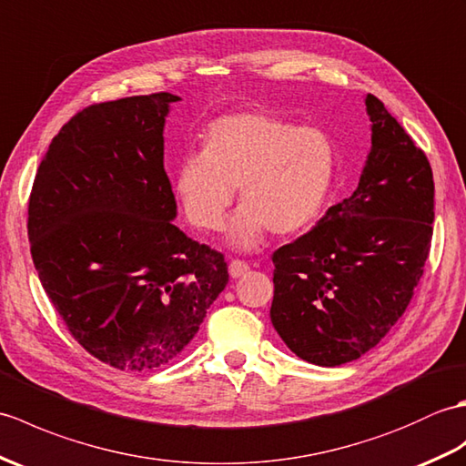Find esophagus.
<instances>
[{
    "label": "esophagus",
    "instance_id": "1",
    "mask_svg": "<svg viewBox=\"0 0 466 466\" xmlns=\"http://www.w3.org/2000/svg\"><path fill=\"white\" fill-rule=\"evenodd\" d=\"M247 271H249V263H247V261L233 259V261L229 263V275H231V277H241V275H245Z\"/></svg>",
    "mask_w": 466,
    "mask_h": 466
}]
</instances>
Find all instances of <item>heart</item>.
<instances>
[{"mask_svg":"<svg viewBox=\"0 0 466 466\" xmlns=\"http://www.w3.org/2000/svg\"><path fill=\"white\" fill-rule=\"evenodd\" d=\"M335 175L337 147L325 129L243 111L207 127L205 147L183 155L173 187L185 217L201 231L221 229L241 187L231 241L247 249L267 229L287 235L317 221Z\"/></svg>","mask_w":466,"mask_h":466,"instance_id":"obj_1","label":"heart"}]
</instances>
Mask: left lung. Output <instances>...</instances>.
<instances>
[{"label":"left lung","instance_id":"1","mask_svg":"<svg viewBox=\"0 0 466 466\" xmlns=\"http://www.w3.org/2000/svg\"><path fill=\"white\" fill-rule=\"evenodd\" d=\"M359 187L273 253L271 323L309 363L337 367L377 347L405 313L432 239L435 181L425 151L375 96Z\"/></svg>","mask_w":466,"mask_h":466}]
</instances>
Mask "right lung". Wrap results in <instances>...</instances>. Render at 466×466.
<instances>
[{
    "label": "right lung",
    "mask_w": 466,
    "mask_h": 466,
    "mask_svg": "<svg viewBox=\"0 0 466 466\" xmlns=\"http://www.w3.org/2000/svg\"><path fill=\"white\" fill-rule=\"evenodd\" d=\"M175 101L161 91L81 109L29 195L41 285L77 343L121 370L177 357L229 281L225 257L173 225L163 126Z\"/></svg>",
    "instance_id": "right-lung-1"
}]
</instances>
